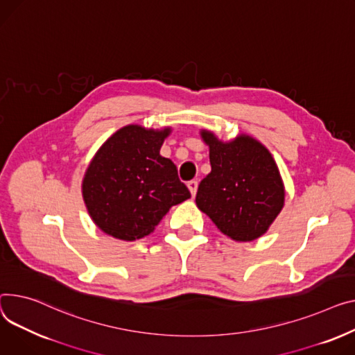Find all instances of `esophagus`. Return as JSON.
Listing matches in <instances>:
<instances>
[{
    "label": "esophagus",
    "mask_w": 355,
    "mask_h": 355,
    "mask_svg": "<svg viewBox=\"0 0 355 355\" xmlns=\"http://www.w3.org/2000/svg\"><path fill=\"white\" fill-rule=\"evenodd\" d=\"M187 187H188V190H190L191 196L194 197V196L197 194V188H198V182H197L196 180H191V181H188Z\"/></svg>",
    "instance_id": "obj_1"
}]
</instances>
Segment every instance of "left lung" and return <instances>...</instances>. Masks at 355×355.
Segmentation results:
<instances>
[{"label": "left lung", "instance_id": "left-lung-1", "mask_svg": "<svg viewBox=\"0 0 355 355\" xmlns=\"http://www.w3.org/2000/svg\"><path fill=\"white\" fill-rule=\"evenodd\" d=\"M200 134L209 148L211 173L198 185L197 207L231 240L259 239L284 207V182L275 159L247 134L230 141L208 130Z\"/></svg>", "mask_w": 355, "mask_h": 355}]
</instances>
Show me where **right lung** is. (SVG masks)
Listing matches in <instances>:
<instances>
[{
  "label": "right lung",
  "mask_w": 355,
  "mask_h": 355,
  "mask_svg": "<svg viewBox=\"0 0 355 355\" xmlns=\"http://www.w3.org/2000/svg\"><path fill=\"white\" fill-rule=\"evenodd\" d=\"M171 127L130 124L98 148L83 178L88 214L103 232L135 241L151 234L173 205L191 197L177 167L159 154Z\"/></svg>",
  "instance_id": "add662e5"
}]
</instances>
